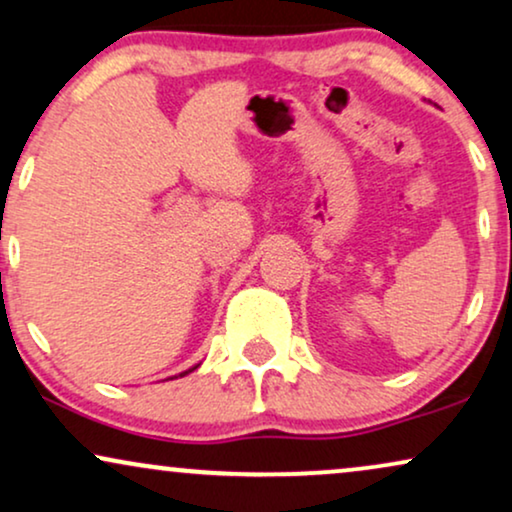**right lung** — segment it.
I'll return each instance as SVG.
<instances>
[{
    "instance_id": "right-lung-1",
    "label": "right lung",
    "mask_w": 512,
    "mask_h": 512,
    "mask_svg": "<svg viewBox=\"0 0 512 512\" xmlns=\"http://www.w3.org/2000/svg\"><path fill=\"white\" fill-rule=\"evenodd\" d=\"M196 368H198V366H193V368H189V371H184V373H181V375H186V373H191V371H196Z\"/></svg>"
}]
</instances>
